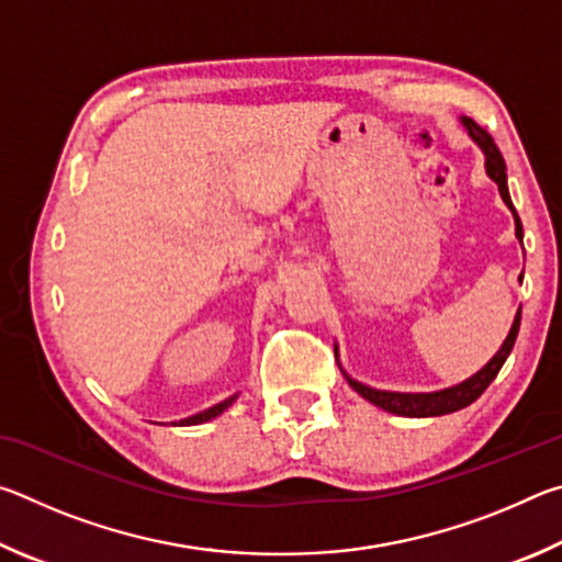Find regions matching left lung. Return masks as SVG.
<instances>
[{
    "mask_svg": "<svg viewBox=\"0 0 562 562\" xmlns=\"http://www.w3.org/2000/svg\"><path fill=\"white\" fill-rule=\"evenodd\" d=\"M463 128L469 131V136L475 146L483 150V158H486V173L493 180V183L498 186V193L503 198V203L508 205V211L513 213V223H516V237L518 243L522 245V225H520V217L516 213V207H513L510 201V193H508V176H506V160H503L501 150L493 144V138L488 136L486 131L481 126H475L471 119H461ZM522 280V274H520ZM518 329H520V310L516 312V319H513L508 337L503 339L501 349L493 355L486 364H483L479 372L473 376L463 379V382L453 384V386H446L439 389V392H386V389H374V386H367L357 382V379H351L345 369H341V374L349 382V386L355 389L359 396H364L369 404H374L379 408H384L389 414H396V416H408V418H429V416H443V414H453L459 412V408L471 406L475 398H479L483 392H486L488 384L493 379L498 376L501 367L506 364V359L510 355L513 345H516V337H518ZM335 357H339V349L335 345ZM339 361V359H337Z\"/></svg>",
    "mask_w": 562,
    "mask_h": 562,
    "instance_id": "left-lung-1",
    "label": "left lung"
}]
</instances>
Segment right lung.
<instances>
[{
  "instance_id": "1",
  "label": "right lung",
  "mask_w": 562,
  "mask_h": 562,
  "mask_svg": "<svg viewBox=\"0 0 562 562\" xmlns=\"http://www.w3.org/2000/svg\"><path fill=\"white\" fill-rule=\"evenodd\" d=\"M237 398V394H233V396H227L225 402H221V404H215V406H211V408H205V412H198V414H193V416H188V418H180V422H176L173 426H195V424H205V422H211V418H215V416H221L225 408H231L233 406V402Z\"/></svg>"
}]
</instances>
